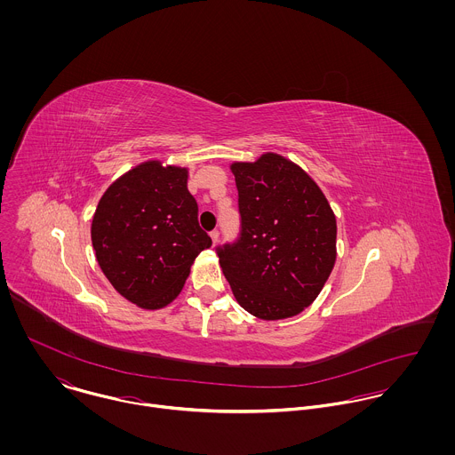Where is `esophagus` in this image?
<instances>
[{
  "label": "esophagus",
  "instance_id": "1",
  "mask_svg": "<svg viewBox=\"0 0 455 455\" xmlns=\"http://www.w3.org/2000/svg\"><path fill=\"white\" fill-rule=\"evenodd\" d=\"M219 235H220V233H219V229L210 231V238H212V242H213V243H217V242H219Z\"/></svg>",
  "mask_w": 455,
  "mask_h": 455
}]
</instances>
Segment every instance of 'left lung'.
Returning <instances> with one entry per match:
<instances>
[{
    "mask_svg": "<svg viewBox=\"0 0 455 455\" xmlns=\"http://www.w3.org/2000/svg\"><path fill=\"white\" fill-rule=\"evenodd\" d=\"M240 231L217 256L236 301L278 321L303 312L336 259V219L319 186L294 163L264 154L235 163Z\"/></svg>",
    "mask_w": 455,
    "mask_h": 455,
    "instance_id": "obj_1",
    "label": "left lung"
}]
</instances>
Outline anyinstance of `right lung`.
<instances>
[{"instance_id":"obj_1","label":"right lung","mask_w":455,"mask_h":455,"mask_svg":"<svg viewBox=\"0 0 455 455\" xmlns=\"http://www.w3.org/2000/svg\"><path fill=\"white\" fill-rule=\"evenodd\" d=\"M96 259L131 303L157 310L184 287L196 256L212 245L197 222L188 170L143 163L116 180L91 228Z\"/></svg>"}]
</instances>
